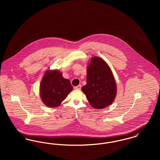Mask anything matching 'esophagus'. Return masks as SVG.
Returning <instances> with one entry per match:
<instances>
[{
	"label": "esophagus",
	"instance_id": "34e87169",
	"mask_svg": "<svg viewBox=\"0 0 160 160\" xmlns=\"http://www.w3.org/2000/svg\"><path fill=\"white\" fill-rule=\"evenodd\" d=\"M81 88H82V86H81L80 84L78 85L77 86L74 87V89H75L76 90H80V89H81Z\"/></svg>",
	"mask_w": 160,
	"mask_h": 160
}]
</instances>
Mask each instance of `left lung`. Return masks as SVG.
<instances>
[{
  "label": "left lung",
  "instance_id": "1",
  "mask_svg": "<svg viewBox=\"0 0 160 160\" xmlns=\"http://www.w3.org/2000/svg\"><path fill=\"white\" fill-rule=\"evenodd\" d=\"M87 83L82 88L89 104L96 109H102L113 103L117 88L112 70L98 57L92 58L87 67Z\"/></svg>",
  "mask_w": 160,
  "mask_h": 160
}]
</instances>
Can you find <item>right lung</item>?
Segmentation results:
<instances>
[{"label": "right lung", "mask_w": 160, "mask_h": 160, "mask_svg": "<svg viewBox=\"0 0 160 160\" xmlns=\"http://www.w3.org/2000/svg\"><path fill=\"white\" fill-rule=\"evenodd\" d=\"M73 89L68 79L58 70H47L40 84V96L44 104L50 107H58Z\"/></svg>", "instance_id": "obj_1"}]
</instances>
